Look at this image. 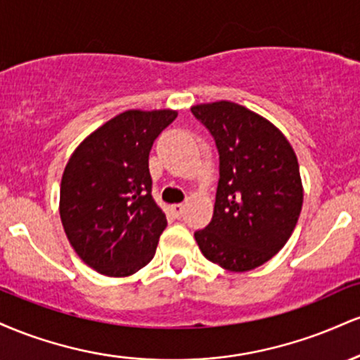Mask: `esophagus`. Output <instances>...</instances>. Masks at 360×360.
Returning <instances> with one entry per match:
<instances>
[{
    "label": "esophagus",
    "mask_w": 360,
    "mask_h": 360,
    "mask_svg": "<svg viewBox=\"0 0 360 360\" xmlns=\"http://www.w3.org/2000/svg\"><path fill=\"white\" fill-rule=\"evenodd\" d=\"M172 212H174L177 218H181V217H183V213H184V205H181V203L172 205Z\"/></svg>",
    "instance_id": "34e87169"
}]
</instances>
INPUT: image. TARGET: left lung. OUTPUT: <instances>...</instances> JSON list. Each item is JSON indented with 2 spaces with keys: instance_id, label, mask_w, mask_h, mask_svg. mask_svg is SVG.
Listing matches in <instances>:
<instances>
[{
  "instance_id": "1",
  "label": "left lung",
  "mask_w": 360,
  "mask_h": 360,
  "mask_svg": "<svg viewBox=\"0 0 360 360\" xmlns=\"http://www.w3.org/2000/svg\"><path fill=\"white\" fill-rule=\"evenodd\" d=\"M220 154L213 218L194 233L206 259L232 272L262 266L286 245L303 206L298 159L278 127L232 101L191 108Z\"/></svg>"
}]
</instances>
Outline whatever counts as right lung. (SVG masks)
<instances>
[{"instance_id":"right-lung-1","label":"right lung","mask_w":360,"mask_h":360,"mask_svg":"<svg viewBox=\"0 0 360 360\" xmlns=\"http://www.w3.org/2000/svg\"><path fill=\"white\" fill-rule=\"evenodd\" d=\"M176 110H128L89 134L69 157L59 213L84 264L127 278L154 257L166 214L152 198L148 154Z\"/></svg>"}]
</instances>
